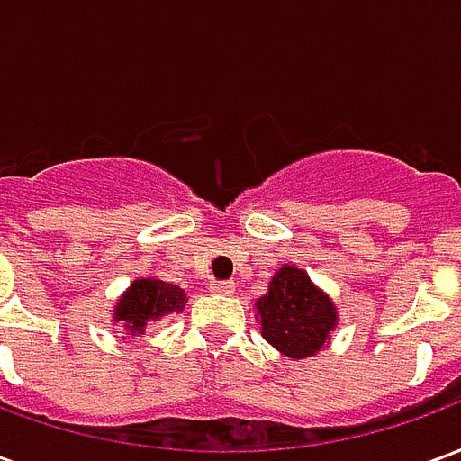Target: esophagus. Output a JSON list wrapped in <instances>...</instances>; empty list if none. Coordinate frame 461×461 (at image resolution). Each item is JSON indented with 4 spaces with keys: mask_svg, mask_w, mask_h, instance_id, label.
I'll return each mask as SVG.
<instances>
[{
    "mask_svg": "<svg viewBox=\"0 0 461 461\" xmlns=\"http://www.w3.org/2000/svg\"><path fill=\"white\" fill-rule=\"evenodd\" d=\"M210 291H212V294H221V296H230V294H234V281H212Z\"/></svg>",
    "mask_w": 461,
    "mask_h": 461,
    "instance_id": "1",
    "label": "esophagus"
}]
</instances>
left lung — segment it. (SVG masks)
Instances as JSON below:
<instances>
[{
  "label": "left lung",
  "mask_w": 461,
  "mask_h": 461,
  "mask_svg": "<svg viewBox=\"0 0 461 461\" xmlns=\"http://www.w3.org/2000/svg\"><path fill=\"white\" fill-rule=\"evenodd\" d=\"M261 336L294 360L316 356L339 323L333 301L309 279L306 271L284 264L257 303Z\"/></svg>",
  "instance_id": "1"
}]
</instances>
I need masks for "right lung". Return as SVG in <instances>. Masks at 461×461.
<instances>
[{"instance_id": "1", "label": "right lung", "mask_w": 461, "mask_h": 461, "mask_svg": "<svg viewBox=\"0 0 461 461\" xmlns=\"http://www.w3.org/2000/svg\"><path fill=\"white\" fill-rule=\"evenodd\" d=\"M187 303V294L160 279H135L131 289L122 294L113 309V321L122 323L128 336H142L152 321H160L167 313H180Z\"/></svg>"}]
</instances>
